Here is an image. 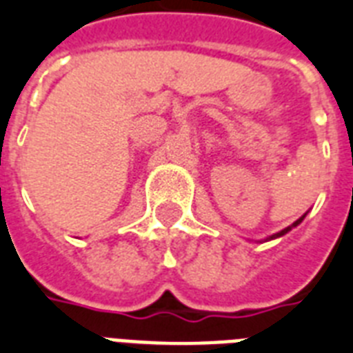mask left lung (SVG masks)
<instances>
[{
	"mask_svg": "<svg viewBox=\"0 0 353 353\" xmlns=\"http://www.w3.org/2000/svg\"><path fill=\"white\" fill-rule=\"evenodd\" d=\"M305 214H307V212H305ZM305 214H302V216H300V219L296 220V222H292V224L289 225V228H285V230H281V231H278V233H274V235H270V236H266L265 241H261V242H266V241H274V239H279V236H283V235H287V233H289L290 230H294L296 225H300L302 224V220L305 219Z\"/></svg>",
	"mask_w": 353,
	"mask_h": 353,
	"instance_id": "obj_1",
	"label": "left lung"
}]
</instances>
